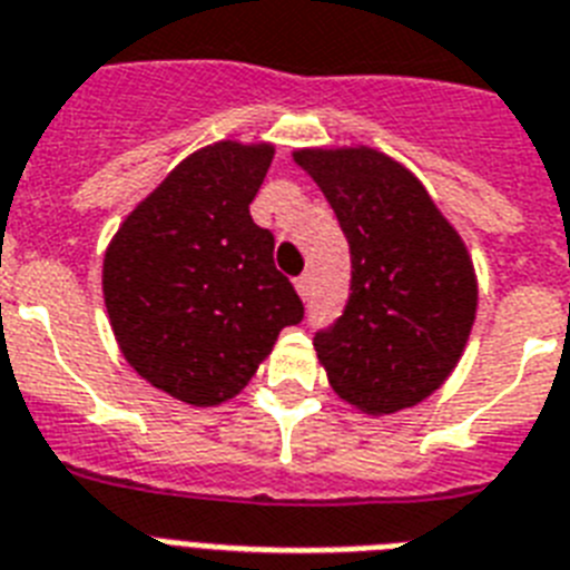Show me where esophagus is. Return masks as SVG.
Here are the masks:
<instances>
[{
	"label": "esophagus",
	"instance_id": "obj_1",
	"mask_svg": "<svg viewBox=\"0 0 570 570\" xmlns=\"http://www.w3.org/2000/svg\"><path fill=\"white\" fill-rule=\"evenodd\" d=\"M295 289H298L301 298H309V293H313V277L309 275L295 277Z\"/></svg>",
	"mask_w": 570,
	"mask_h": 570
}]
</instances>
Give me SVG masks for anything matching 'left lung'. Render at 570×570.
<instances>
[{"label":"left lung","mask_w":570,"mask_h":570,"mask_svg":"<svg viewBox=\"0 0 570 570\" xmlns=\"http://www.w3.org/2000/svg\"><path fill=\"white\" fill-rule=\"evenodd\" d=\"M351 245V295L318 331L333 392L368 415L415 406L448 381L478 313V275L451 222L406 166L368 146L298 149Z\"/></svg>","instance_id":"obj_1"}]
</instances>
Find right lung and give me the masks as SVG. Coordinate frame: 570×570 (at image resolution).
<instances>
[{
  "label": "right lung",
  "mask_w": 570,
  "mask_h": 570,
  "mask_svg": "<svg viewBox=\"0 0 570 570\" xmlns=\"http://www.w3.org/2000/svg\"><path fill=\"white\" fill-rule=\"evenodd\" d=\"M272 142L219 140L184 157L110 239L101 293L122 357L193 406L230 401L298 325L304 304L275 269V237L248 205Z\"/></svg>",
  "instance_id": "add662e5"
}]
</instances>
